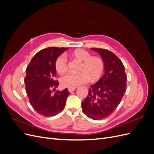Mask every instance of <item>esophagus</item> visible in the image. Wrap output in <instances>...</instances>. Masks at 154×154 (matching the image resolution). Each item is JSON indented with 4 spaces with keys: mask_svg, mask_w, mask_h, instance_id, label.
I'll use <instances>...</instances> for the list:
<instances>
[{
    "mask_svg": "<svg viewBox=\"0 0 154 154\" xmlns=\"http://www.w3.org/2000/svg\"><path fill=\"white\" fill-rule=\"evenodd\" d=\"M76 90L75 88H68V91L69 92H72L73 91H74Z\"/></svg>",
    "mask_w": 154,
    "mask_h": 154,
    "instance_id": "34e87169",
    "label": "esophagus"
}]
</instances>
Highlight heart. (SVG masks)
<instances>
[{"mask_svg":"<svg viewBox=\"0 0 154 154\" xmlns=\"http://www.w3.org/2000/svg\"><path fill=\"white\" fill-rule=\"evenodd\" d=\"M72 57L82 62L80 67V72L74 74L68 73L61 80L62 86L67 88H76L89 82L91 77L92 80L99 78L104 69V63L100 57H91L90 53L83 49L74 50L71 53ZM57 71L63 74L67 71V60L63 55L60 56L55 62Z\"/></svg>","mask_w":154,"mask_h":154,"instance_id":"1","label":"heart"}]
</instances>
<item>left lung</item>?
I'll return each instance as SVG.
<instances>
[{
	"mask_svg": "<svg viewBox=\"0 0 154 154\" xmlns=\"http://www.w3.org/2000/svg\"><path fill=\"white\" fill-rule=\"evenodd\" d=\"M99 53L104 63V74L91 85L82 101V111L88 118L100 120L108 117L117 108L126 91L127 76L120 59L111 51L91 48Z\"/></svg>",
	"mask_w": 154,
	"mask_h": 154,
	"instance_id": "1",
	"label": "left lung"
}]
</instances>
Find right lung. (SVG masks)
Masks as SVG:
<instances>
[{
	"instance_id": "1",
	"label": "right lung",
	"mask_w": 154,
	"mask_h": 154,
	"mask_svg": "<svg viewBox=\"0 0 154 154\" xmlns=\"http://www.w3.org/2000/svg\"><path fill=\"white\" fill-rule=\"evenodd\" d=\"M68 48L50 47L37 53L26 69L24 79L26 93L31 106L44 116H54L62 112L70 94L66 88L57 91L59 83L54 80L57 74L55 62Z\"/></svg>"
}]
</instances>
